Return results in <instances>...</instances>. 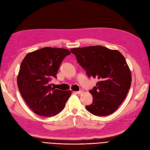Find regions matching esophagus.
Here are the masks:
<instances>
[{
  "instance_id": "esophagus-1",
  "label": "esophagus",
  "mask_w": 150,
  "mask_h": 150,
  "mask_svg": "<svg viewBox=\"0 0 150 150\" xmlns=\"http://www.w3.org/2000/svg\"><path fill=\"white\" fill-rule=\"evenodd\" d=\"M76 94H83V89H80V90L79 91H77V92H76Z\"/></svg>"
}]
</instances>
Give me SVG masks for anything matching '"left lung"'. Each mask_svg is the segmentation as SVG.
I'll list each match as a JSON object with an SVG mask.
<instances>
[{"instance_id":"8db88e82","label":"left lung","mask_w":150,"mask_h":150,"mask_svg":"<svg viewBox=\"0 0 150 150\" xmlns=\"http://www.w3.org/2000/svg\"><path fill=\"white\" fill-rule=\"evenodd\" d=\"M71 52L88 77L99 79L89 91L93 103L86 109L98 116L112 114L123 102L131 86V71L125 57L117 50L101 46L74 48Z\"/></svg>"}]
</instances>
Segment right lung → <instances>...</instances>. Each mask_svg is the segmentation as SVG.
<instances>
[{
	"label": "right lung",
	"mask_w": 150,
	"mask_h": 150,
	"mask_svg": "<svg viewBox=\"0 0 150 150\" xmlns=\"http://www.w3.org/2000/svg\"><path fill=\"white\" fill-rule=\"evenodd\" d=\"M69 54L66 49L47 47L28 53L22 61L17 76L18 88L35 114L51 117L64 108L71 91L52 88L50 81L52 78H57L62 60Z\"/></svg>",
	"instance_id": "obj_1"
}]
</instances>
